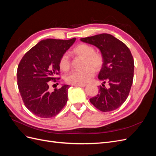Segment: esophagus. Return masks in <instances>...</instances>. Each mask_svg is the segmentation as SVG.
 <instances>
[{
	"mask_svg": "<svg viewBox=\"0 0 156 156\" xmlns=\"http://www.w3.org/2000/svg\"><path fill=\"white\" fill-rule=\"evenodd\" d=\"M75 87H85L87 86V84H75Z\"/></svg>",
	"mask_w": 156,
	"mask_h": 156,
	"instance_id": "34e87169",
	"label": "esophagus"
}]
</instances>
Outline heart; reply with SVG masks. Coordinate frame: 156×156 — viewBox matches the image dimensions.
<instances>
[{
	"mask_svg": "<svg viewBox=\"0 0 156 156\" xmlns=\"http://www.w3.org/2000/svg\"><path fill=\"white\" fill-rule=\"evenodd\" d=\"M75 55L83 58V69L73 71L66 77V81L70 84H83L90 81L95 73V70L101 69L103 65V57L101 53L95 52L92 46L87 44H80L73 49ZM60 68L67 72L71 67V60L67 53H64L59 60Z\"/></svg>",
	"mask_w": 156,
	"mask_h": 156,
	"instance_id": "b5f03b06",
	"label": "heart"
}]
</instances>
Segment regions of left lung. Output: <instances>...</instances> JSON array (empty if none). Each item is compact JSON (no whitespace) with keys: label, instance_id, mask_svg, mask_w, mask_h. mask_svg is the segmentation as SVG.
<instances>
[{"label":"left lung","instance_id":"8db88e82","mask_svg":"<svg viewBox=\"0 0 156 156\" xmlns=\"http://www.w3.org/2000/svg\"><path fill=\"white\" fill-rule=\"evenodd\" d=\"M81 41L92 44L100 50L103 65L98 78L102 84L98 94L90 99L92 104L102 112L114 111L126 100L133 83L134 60L131 51L123 42L108 34H101L81 38Z\"/></svg>","mask_w":156,"mask_h":156}]
</instances>
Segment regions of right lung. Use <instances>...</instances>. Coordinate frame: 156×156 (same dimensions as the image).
<instances>
[{
  "mask_svg": "<svg viewBox=\"0 0 156 156\" xmlns=\"http://www.w3.org/2000/svg\"><path fill=\"white\" fill-rule=\"evenodd\" d=\"M76 38L47 39L33 47L21 60L17 72L19 90L25 107L40 118H51L62 109L68 101L69 85L51 92V82L60 78L59 60Z\"/></svg>",
  "mask_w": 156,
  "mask_h": 156,
  "instance_id": "1",
  "label": "right lung"
}]
</instances>
